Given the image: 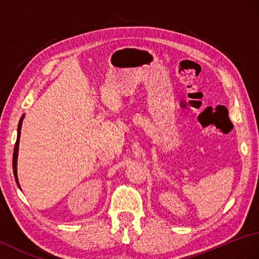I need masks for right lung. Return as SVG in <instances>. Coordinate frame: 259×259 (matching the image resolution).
<instances>
[{"label":"right lung","instance_id":"right-lung-1","mask_svg":"<svg viewBox=\"0 0 259 259\" xmlns=\"http://www.w3.org/2000/svg\"><path fill=\"white\" fill-rule=\"evenodd\" d=\"M25 117V115H23L20 119L19 122V127H17V139L15 143V148H14V152H13V172H14V178L15 181L19 185V188L21 189V185L19 183V178H17V157H19V146H20V137H21V129H22V123H23V119Z\"/></svg>","mask_w":259,"mask_h":259}]
</instances>
